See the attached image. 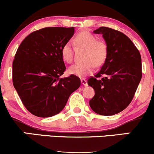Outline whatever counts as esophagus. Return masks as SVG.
<instances>
[{
  "instance_id": "34e87169",
  "label": "esophagus",
  "mask_w": 154,
  "mask_h": 154,
  "mask_svg": "<svg viewBox=\"0 0 154 154\" xmlns=\"http://www.w3.org/2000/svg\"><path fill=\"white\" fill-rule=\"evenodd\" d=\"M81 83H82V85H83L84 86H87L88 85V82L86 79H81Z\"/></svg>"
}]
</instances>
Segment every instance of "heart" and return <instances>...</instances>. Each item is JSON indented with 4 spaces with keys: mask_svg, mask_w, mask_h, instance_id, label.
Returning <instances> with one entry per match:
<instances>
[{
    "mask_svg": "<svg viewBox=\"0 0 154 154\" xmlns=\"http://www.w3.org/2000/svg\"><path fill=\"white\" fill-rule=\"evenodd\" d=\"M75 43L78 47L86 48L84 62L74 63L69 68L71 75L79 77H85L93 73L95 65L100 66L104 63L108 54L107 45L105 42L98 40L97 37L88 31H82L76 36ZM61 56L67 63H71L74 57V46L71 41H68L61 48Z\"/></svg>",
    "mask_w": 154,
    "mask_h": 154,
    "instance_id": "b5f03b06",
    "label": "heart"
}]
</instances>
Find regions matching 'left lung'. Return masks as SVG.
<instances>
[{"label": "left lung", "instance_id": "8db88e82", "mask_svg": "<svg viewBox=\"0 0 154 154\" xmlns=\"http://www.w3.org/2000/svg\"><path fill=\"white\" fill-rule=\"evenodd\" d=\"M93 32L102 35L108 54L100 71L88 80L95 91L90 106L100 115H114L126 109L133 98L142 77L141 56L121 32L100 26Z\"/></svg>", "mask_w": 154, "mask_h": 154}]
</instances>
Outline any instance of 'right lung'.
Segmentation results:
<instances>
[{
	"instance_id": "obj_1",
	"label": "right lung",
	"mask_w": 154,
	"mask_h": 154,
	"mask_svg": "<svg viewBox=\"0 0 154 154\" xmlns=\"http://www.w3.org/2000/svg\"><path fill=\"white\" fill-rule=\"evenodd\" d=\"M74 33L73 26L43 28L26 36L17 49L12 65L13 85L33 115L59 114L80 86L75 75L60 78L66 69L61 48Z\"/></svg>"
}]
</instances>
